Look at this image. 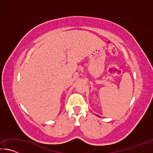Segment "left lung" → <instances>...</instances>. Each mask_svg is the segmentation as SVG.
Returning <instances> with one entry per match:
<instances>
[{
    "instance_id": "left-lung-1",
    "label": "left lung",
    "mask_w": 153,
    "mask_h": 153,
    "mask_svg": "<svg viewBox=\"0 0 153 153\" xmlns=\"http://www.w3.org/2000/svg\"><path fill=\"white\" fill-rule=\"evenodd\" d=\"M97 116H98V115H97Z\"/></svg>"
}]
</instances>
